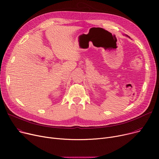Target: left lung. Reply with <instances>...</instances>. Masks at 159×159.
<instances>
[{"label":"left lung","mask_w":159,"mask_h":159,"mask_svg":"<svg viewBox=\"0 0 159 159\" xmlns=\"http://www.w3.org/2000/svg\"><path fill=\"white\" fill-rule=\"evenodd\" d=\"M126 36H128V37H129V36H127V35H126Z\"/></svg>","instance_id":"8db88e82"}]
</instances>
